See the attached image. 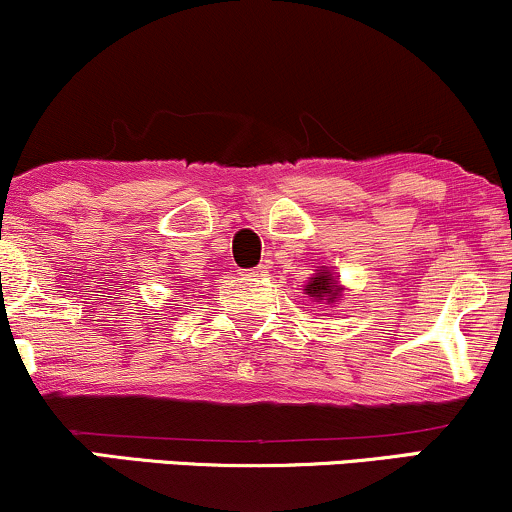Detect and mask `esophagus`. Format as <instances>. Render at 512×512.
I'll return each instance as SVG.
<instances>
[{"mask_svg": "<svg viewBox=\"0 0 512 512\" xmlns=\"http://www.w3.org/2000/svg\"><path fill=\"white\" fill-rule=\"evenodd\" d=\"M269 274V269L264 267V264H260V267H255V269H248V272H245V276H250V279H262V276H267Z\"/></svg>", "mask_w": 512, "mask_h": 512, "instance_id": "esophagus-1", "label": "esophagus"}]
</instances>
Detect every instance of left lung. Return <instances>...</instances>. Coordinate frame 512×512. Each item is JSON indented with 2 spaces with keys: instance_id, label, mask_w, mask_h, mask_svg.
I'll return each instance as SVG.
<instances>
[{
  "instance_id": "left-lung-1",
  "label": "left lung",
  "mask_w": 512,
  "mask_h": 512,
  "mask_svg": "<svg viewBox=\"0 0 512 512\" xmlns=\"http://www.w3.org/2000/svg\"><path fill=\"white\" fill-rule=\"evenodd\" d=\"M303 291H305V296L313 298L315 303L334 305V303L344 301L342 281L337 279V272L330 267H317L315 274L305 281Z\"/></svg>"
}]
</instances>
